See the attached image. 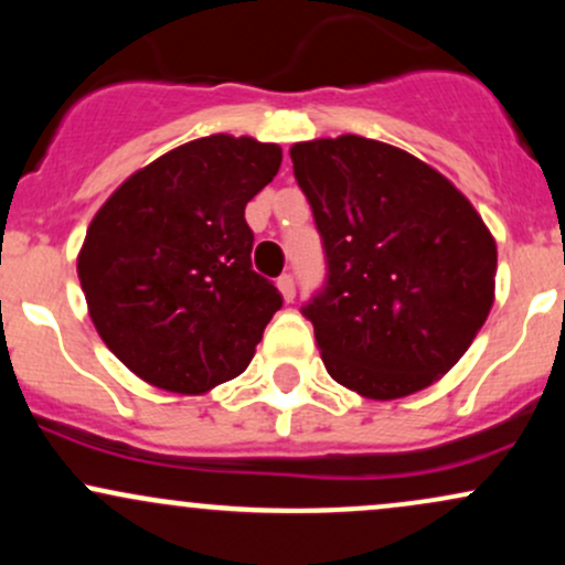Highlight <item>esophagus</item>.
<instances>
[{
	"label": "esophagus",
	"mask_w": 565,
	"mask_h": 565,
	"mask_svg": "<svg viewBox=\"0 0 565 565\" xmlns=\"http://www.w3.org/2000/svg\"><path fill=\"white\" fill-rule=\"evenodd\" d=\"M278 289H281L284 300H287V302L295 300V295H297L295 276H291V274H281V276H278Z\"/></svg>",
	"instance_id": "obj_1"
}]
</instances>
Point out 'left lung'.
I'll use <instances>...</instances> for the list:
<instances>
[{
	"label": "left lung",
	"mask_w": 565,
	"mask_h": 565,
	"mask_svg": "<svg viewBox=\"0 0 565 565\" xmlns=\"http://www.w3.org/2000/svg\"><path fill=\"white\" fill-rule=\"evenodd\" d=\"M327 276L302 305L327 372L366 398L433 385L494 302L497 244L444 174L387 142H297Z\"/></svg>",
	"instance_id": "8db88e82"
}]
</instances>
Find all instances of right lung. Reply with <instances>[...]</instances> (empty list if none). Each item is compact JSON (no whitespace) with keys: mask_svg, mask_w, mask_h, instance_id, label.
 <instances>
[{"mask_svg":"<svg viewBox=\"0 0 565 565\" xmlns=\"http://www.w3.org/2000/svg\"><path fill=\"white\" fill-rule=\"evenodd\" d=\"M278 167L274 142H185L121 183L89 223L79 252L89 316L140 380L196 395L249 366L284 297L252 270L244 210Z\"/></svg>","mask_w":565,"mask_h":565,"instance_id":"add662e5","label":"right lung"}]
</instances>
